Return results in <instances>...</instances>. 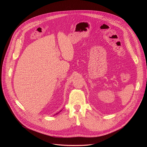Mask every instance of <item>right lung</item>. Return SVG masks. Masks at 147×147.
I'll return each mask as SVG.
<instances>
[{
	"label": "right lung",
	"mask_w": 147,
	"mask_h": 147,
	"mask_svg": "<svg viewBox=\"0 0 147 147\" xmlns=\"http://www.w3.org/2000/svg\"><path fill=\"white\" fill-rule=\"evenodd\" d=\"M57 113H56V114H57Z\"/></svg>",
	"instance_id": "add662e5"
}]
</instances>
